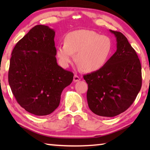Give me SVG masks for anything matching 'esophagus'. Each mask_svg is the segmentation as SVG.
Returning a JSON list of instances; mask_svg holds the SVG:
<instances>
[{"label":"esophagus","instance_id":"esophagus-1","mask_svg":"<svg viewBox=\"0 0 150 150\" xmlns=\"http://www.w3.org/2000/svg\"><path fill=\"white\" fill-rule=\"evenodd\" d=\"M80 80H81V79H80L79 76H78L77 75H74V79H73V81L74 82V83H76V82H79Z\"/></svg>","mask_w":150,"mask_h":150}]
</instances>
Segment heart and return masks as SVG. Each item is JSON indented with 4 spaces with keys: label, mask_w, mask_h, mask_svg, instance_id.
Listing matches in <instances>:
<instances>
[{
    "label": "heart",
    "mask_w": 150,
    "mask_h": 150,
    "mask_svg": "<svg viewBox=\"0 0 150 150\" xmlns=\"http://www.w3.org/2000/svg\"><path fill=\"white\" fill-rule=\"evenodd\" d=\"M112 50V43L107 36L89 30L69 33L65 44L57 48V56L61 66L66 68L72 62L74 54L78 66L92 72L102 69L108 62Z\"/></svg>",
    "instance_id": "1"
}]
</instances>
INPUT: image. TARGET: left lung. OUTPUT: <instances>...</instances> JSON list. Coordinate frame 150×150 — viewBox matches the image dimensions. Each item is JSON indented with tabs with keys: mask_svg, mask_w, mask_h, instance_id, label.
<instances>
[{
	"mask_svg": "<svg viewBox=\"0 0 150 150\" xmlns=\"http://www.w3.org/2000/svg\"><path fill=\"white\" fill-rule=\"evenodd\" d=\"M116 38L117 50L99 70L83 76L88 84V106L99 116L118 115L130 107L140 91L141 65L134 48L122 33L109 30Z\"/></svg>",
	"mask_w": 150,
	"mask_h": 150,
	"instance_id": "8db88e82",
	"label": "left lung"
}]
</instances>
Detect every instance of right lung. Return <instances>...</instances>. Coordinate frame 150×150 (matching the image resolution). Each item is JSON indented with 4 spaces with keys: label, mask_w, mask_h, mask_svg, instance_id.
I'll return each mask as SVG.
<instances>
[{
    "label": "right lung",
    "mask_w": 150,
    "mask_h": 150,
    "mask_svg": "<svg viewBox=\"0 0 150 150\" xmlns=\"http://www.w3.org/2000/svg\"><path fill=\"white\" fill-rule=\"evenodd\" d=\"M55 31L37 25L14 47L10 59L9 84L18 103L30 113L44 116L60 103L63 90L74 74L57 64Z\"/></svg>",
    "instance_id": "1"
}]
</instances>
